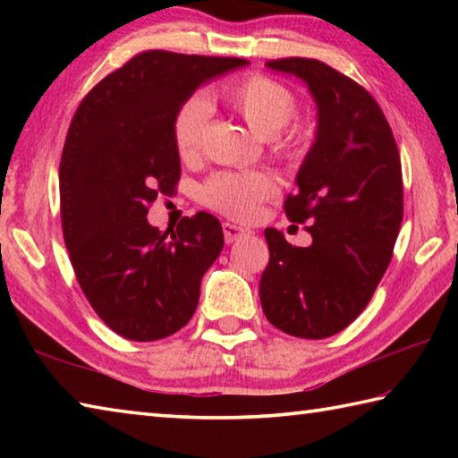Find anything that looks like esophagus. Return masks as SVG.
Segmentation results:
<instances>
[{
  "label": "esophagus",
  "mask_w": 458,
  "mask_h": 458,
  "mask_svg": "<svg viewBox=\"0 0 458 458\" xmlns=\"http://www.w3.org/2000/svg\"><path fill=\"white\" fill-rule=\"evenodd\" d=\"M222 230H224V238H226L228 244L236 242V240H240V238L252 234V230L242 228V226H236V224H230V222H224L222 224Z\"/></svg>",
  "instance_id": "34e87169"
}]
</instances>
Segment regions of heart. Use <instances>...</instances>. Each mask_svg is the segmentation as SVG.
Wrapping results in <instances>:
<instances>
[{"instance_id": "b5f03b06", "label": "heart", "mask_w": 458, "mask_h": 458, "mask_svg": "<svg viewBox=\"0 0 458 458\" xmlns=\"http://www.w3.org/2000/svg\"><path fill=\"white\" fill-rule=\"evenodd\" d=\"M220 97L236 111L254 133L273 137L275 149L289 164L305 157V141L299 131L286 129L297 113L293 90L262 74H248L222 87ZM210 108L201 98H188L180 105L172 121L175 151L182 159H196L208 129ZM276 191L275 177L267 172H224L201 183L199 201L212 210L240 222L257 218L260 204Z\"/></svg>"}]
</instances>
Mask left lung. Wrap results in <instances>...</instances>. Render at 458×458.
Segmentation results:
<instances>
[{
  "label": "left lung",
  "mask_w": 458,
  "mask_h": 458,
  "mask_svg": "<svg viewBox=\"0 0 458 458\" xmlns=\"http://www.w3.org/2000/svg\"><path fill=\"white\" fill-rule=\"evenodd\" d=\"M299 76L319 106V127L284 199L291 222L311 224V246L265 230L268 267L260 276L267 319L289 335L325 339L369 303L392 260L404 216L396 139L376 98L350 76L315 58L268 60Z\"/></svg>",
  "instance_id": "obj_1"
}]
</instances>
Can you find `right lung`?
Returning a JSON list of instances; mask_svg holds the SVG:
<instances>
[{"mask_svg":"<svg viewBox=\"0 0 458 458\" xmlns=\"http://www.w3.org/2000/svg\"><path fill=\"white\" fill-rule=\"evenodd\" d=\"M244 64L145 50L76 108L60 159L62 234L84 297L121 337H169L196 311L201 276L224 246L220 222L198 212L167 234L147 212L180 182L175 111L199 84Z\"/></svg>","mask_w":458,"mask_h":458,"instance_id":"obj_1","label":"right lung"}]
</instances>
